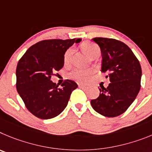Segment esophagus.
I'll return each mask as SVG.
<instances>
[{
  "label": "esophagus",
  "mask_w": 152,
  "mask_h": 152,
  "mask_svg": "<svg viewBox=\"0 0 152 152\" xmlns=\"http://www.w3.org/2000/svg\"><path fill=\"white\" fill-rule=\"evenodd\" d=\"M78 86H79V87H85V86H86L85 84H83V83H78Z\"/></svg>",
  "instance_id": "obj_1"
}]
</instances>
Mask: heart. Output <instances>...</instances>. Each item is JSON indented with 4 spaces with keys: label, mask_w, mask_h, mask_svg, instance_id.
Segmentation results:
<instances>
[{
    "label": "heart",
    "mask_w": 152,
    "mask_h": 152,
    "mask_svg": "<svg viewBox=\"0 0 152 152\" xmlns=\"http://www.w3.org/2000/svg\"><path fill=\"white\" fill-rule=\"evenodd\" d=\"M81 48L90 57H92L93 56L97 54H100V48L96 44L93 43V42H84L81 45ZM73 51V48H69L64 53V63L65 65L69 64ZM91 73H92V69H76L72 71L69 76L71 79H76L79 82H84Z\"/></svg>",
    "instance_id": "b5f03b06"
}]
</instances>
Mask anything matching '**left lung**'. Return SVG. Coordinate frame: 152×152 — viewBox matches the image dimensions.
I'll return each instance as SVG.
<instances>
[{
    "label": "left lung",
    "mask_w": 152,
    "mask_h": 152,
    "mask_svg": "<svg viewBox=\"0 0 152 152\" xmlns=\"http://www.w3.org/2000/svg\"><path fill=\"white\" fill-rule=\"evenodd\" d=\"M92 40L101 48V71L106 73L110 83L107 88H99V96L91 100V107L104 117H117L128 109L140 90L141 65L124 42L107 38H94Z\"/></svg>",
    "instance_id": "1"
}]
</instances>
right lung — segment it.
<instances>
[{
	"mask_svg": "<svg viewBox=\"0 0 152 152\" xmlns=\"http://www.w3.org/2000/svg\"><path fill=\"white\" fill-rule=\"evenodd\" d=\"M80 39H48L35 44L26 50L16 66V90L28 111L40 119L54 118L67 105L72 91L78 87L66 79L62 88L50 80L64 65V54Z\"/></svg>",
	"mask_w": 152,
	"mask_h": 152,
	"instance_id": "1",
	"label": "right lung"
}]
</instances>
